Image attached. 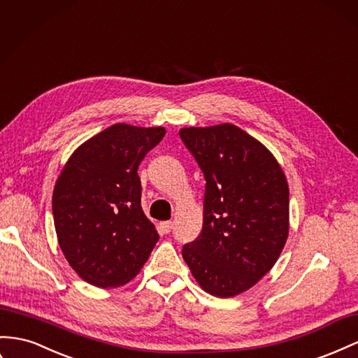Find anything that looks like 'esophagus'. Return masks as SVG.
Instances as JSON below:
<instances>
[{
  "label": "esophagus",
  "mask_w": 358,
  "mask_h": 358,
  "mask_svg": "<svg viewBox=\"0 0 358 358\" xmlns=\"http://www.w3.org/2000/svg\"><path fill=\"white\" fill-rule=\"evenodd\" d=\"M161 229L164 234H169L173 229V221H164V223H161Z\"/></svg>",
  "instance_id": "esophagus-1"
}]
</instances>
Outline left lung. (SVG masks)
Here are the masks:
<instances>
[{
	"mask_svg": "<svg viewBox=\"0 0 358 358\" xmlns=\"http://www.w3.org/2000/svg\"><path fill=\"white\" fill-rule=\"evenodd\" d=\"M180 140L206 180L203 229L182 248L206 292L229 298L274 266L289 231V188L264 144L235 124L183 128Z\"/></svg>",
	"mask_w": 358,
	"mask_h": 358,
	"instance_id": "1",
	"label": "left lung"
}]
</instances>
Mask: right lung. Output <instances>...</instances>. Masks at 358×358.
<instances>
[{"label":"right lung","mask_w":358,"mask_h":358,"mask_svg":"<svg viewBox=\"0 0 358 358\" xmlns=\"http://www.w3.org/2000/svg\"><path fill=\"white\" fill-rule=\"evenodd\" d=\"M164 135V128L113 124L81 144L57 179V238L67 262L87 283H128L158 243V231L141 209L137 170Z\"/></svg>","instance_id":"add662e5"}]
</instances>
